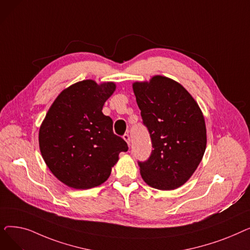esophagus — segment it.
Masks as SVG:
<instances>
[{"instance_id":"34e87169","label":"esophagus","mask_w":250,"mask_h":250,"mask_svg":"<svg viewBox=\"0 0 250 250\" xmlns=\"http://www.w3.org/2000/svg\"><path fill=\"white\" fill-rule=\"evenodd\" d=\"M123 138H124V140H125L126 143H127V145L129 146V143H130V138H129V135H128V134H125Z\"/></svg>"}]
</instances>
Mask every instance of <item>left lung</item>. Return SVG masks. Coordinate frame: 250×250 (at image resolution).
Listing matches in <instances>:
<instances>
[{
	"label": "left lung",
	"instance_id": "8db88e82",
	"mask_svg": "<svg viewBox=\"0 0 250 250\" xmlns=\"http://www.w3.org/2000/svg\"><path fill=\"white\" fill-rule=\"evenodd\" d=\"M133 90L153 147L149 159L139 162L142 178L151 188L175 189L190 178L205 154L203 112L185 87L164 76L135 82Z\"/></svg>",
	"mask_w": 250,
	"mask_h": 250
}]
</instances>
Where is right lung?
I'll use <instances>...</instances> for the list:
<instances>
[{
  "label": "right lung",
  "mask_w": 250,
  "mask_h": 250,
  "mask_svg": "<svg viewBox=\"0 0 250 250\" xmlns=\"http://www.w3.org/2000/svg\"><path fill=\"white\" fill-rule=\"evenodd\" d=\"M116 86L93 80L75 83L61 92L39 128V149L51 173L72 188L87 189L106 181L124 139L114 135L112 120L102 113Z\"/></svg>",
  "instance_id": "obj_1"
}]
</instances>
